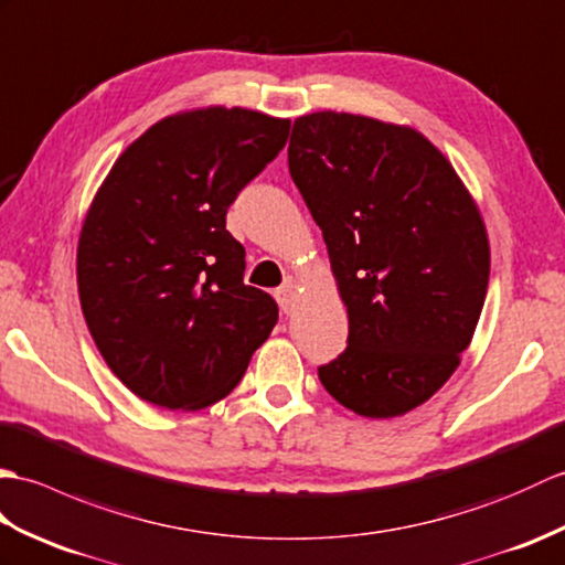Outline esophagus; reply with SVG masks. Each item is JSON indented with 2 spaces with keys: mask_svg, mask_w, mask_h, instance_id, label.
<instances>
[{
  "mask_svg": "<svg viewBox=\"0 0 565 565\" xmlns=\"http://www.w3.org/2000/svg\"><path fill=\"white\" fill-rule=\"evenodd\" d=\"M275 297H278V305H280V309L285 311V315H290L292 307H295V299H297L295 282L287 280L282 287H278V292H275Z\"/></svg>",
  "mask_w": 565,
  "mask_h": 565,
  "instance_id": "esophagus-1",
  "label": "esophagus"
}]
</instances>
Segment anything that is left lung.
Segmentation results:
<instances>
[{
  "label": "left lung",
  "mask_w": 565,
  "mask_h": 565,
  "mask_svg": "<svg viewBox=\"0 0 565 565\" xmlns=\"http://www.w3.org/2000/svg\"><path fill=\"white\" fill-rule=\"evenodd\" d=\"M287 161L348 307V348L319 380L358 416H404L452 377L479 323L491 273L479 205L408 125L309 113Z\"/></svg>",
  "instance_id": "1"
}]
</instances>
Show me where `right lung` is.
Returning a JSON list of instances; mask_svg holds the SVG:
<instances>
[{
	"instance_id": "add662e5",
	"label": "right lung",
	"mask_w": 565,
	"mask_h": 565,
	"mask_svg": "<svg viewBox=\"0 0 565 565\" xmlns=\"http://www.w3.org/2000/svg\"><path fill=\"white\" fill-rule=\"evenodd\" d=\"M290 120L207 106L125 149L86 212L77 287L110 372L149 404L198 411L239 384L278 305L244 282L227 207L278 157Z\"/></svg>"
}]
</instances>
